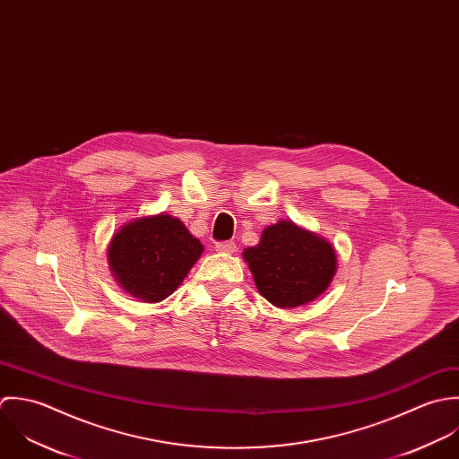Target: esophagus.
<instances>
[{
	"instance_id": "34e87169",
	"label": "esophagus",
	"mask_w": 459,
	"mask_h": 459,
	"mask_svg": "<svg viewBox=\"0 0 459 459\" xmlns=\"http://www.w3.org/2000/svg\"><path fill=\"white\" fill-rule=\"evenodd\" d=\"M214 248L220 254H234L236 252V243L234 241H221V243H216Z\"/></svg>"
}]
</instances>
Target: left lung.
<instances>
[{
	"label": "left lung",
	"instance_id": "8db88e82",
	"mask_svg": "<svg viewBox=\"0 0 459 459\" xmlns=\"http://www.w3.org/2000/svg\"><path fill=\"white\" fill-rule=\"evenodd\" d=\"M259 292L278 308H294L319 298L337 273V254L330 241L278 220L261 241L243 252Z\"/></svg>",
	"mask_w": 459,
	"mask_h": 459
}]
</instances>
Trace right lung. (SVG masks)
Returning <instances> with one entry per match:
<instances>
[{
	"mask_svg": "<svg viewBox=\"0 0 459 459\" xmlns=\"http://www.w3.org/2000/svg\"><path fill=\"white\" fill-rule=\"evenodd\" d=\"M202 252L204 245L179 218L160 212L124 223L108 245V264L127 294L160 303L183 283Z\"/></svg>",
	"mask_w": 459,
	"mask_h": 459,
	"instance_id": "right-lung-1",
	"label": "right lung"
}]
</instances>
